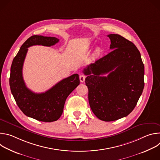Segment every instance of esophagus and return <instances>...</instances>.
Listing matches in <instances>:
<instances>
[{"instance_id": "34e87169", "label": "esophagus", "mask_w": 160, "mask_h": 160, "mask_svg": "<svg viewBox=\"0 0 160 160\" xmlns=\"http://www.w3.org/2000/svg\"><path fill=\"white\" fill-rule=\"evenodd\" d=\"M79 78H80V81L81 82H83L84 81H85V75H80V77H79Z\"/></svg>"}]
</instances>
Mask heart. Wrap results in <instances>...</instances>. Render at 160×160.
I'll return each instance as SVG.
<instances>
[{
	"label": "heart",
	"mask_w": 160,
	"mask_h": 160,
	"mask_svg": "<svg viewBox=\"0 0 160 160\" xmlns=\"http://www.w3.org/2000/svg\"><path fill=\"white\" fill-rule=\"evenodd\" d=\"M101 52V51L100 50V49H97L95 51V52H94V55H95L96 56H98L100 55Z\"/></svg>",
	"instance_id": "obj_1"
}]
</instances>
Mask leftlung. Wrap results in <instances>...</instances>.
<instances>
[{"mask_svg":"<svg viewBox=\"0 0 160 160\" xmlns=\"http://www.w3.org/2000/svg\"><path fill=\"white\" fill-rule=\"evenodd\" d=\"M108 37L112 51L83 72L91 109L101 120L111 122L127 117L135 107L144 87V66L132 42L118 34Z\"/></svg>","mask_w":160,"mask_h":160,"instance_id":"1","label":"left lung"}]
</instances>
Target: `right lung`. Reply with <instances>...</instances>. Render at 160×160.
<instances>
[{
	"label": "right lung",
	"instance_id": "right-lung-1",
	"mask_svg": "<svg viewBox=\"0 0 160 160\" xmlns=\"http://www.w3.org/2000/svg\"><path fill=\"white\" fill-rule=\"evenodd\" d=\"M56 37L33 35L28 38L14 57L11 67L9 85L16 102L25 115L37 120L52 122L61 116L66 98L80 84L78 74H74L59 82L46 92L37 94L28 88L22 78V66L32 45L50 47L59 42Z\"/></svg>",
	"mask_w": 160,
	"mask_h": 160
}]
</instances>
